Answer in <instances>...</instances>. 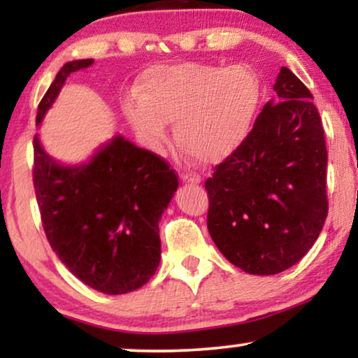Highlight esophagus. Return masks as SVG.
Returning a JSON list of instances; mask_svg holds the SVG:
<instances>
[{
    "label": "esophagus",
    "instance_id": "obj_1",
    "mask_svg": "<svg viewBox=\"0 0 358 358\" xmlns=\"http://www.w3.org/2000/svg\"><path fill=\"white\" fill-rule=\"evenodd\" d=\"M180 180H182L183 183H192V185H198L200 183V175L196 173H192V171H187V173H182L180 175Z\"/></svg>",
    "mask_w": 358,
    "mask_h": 358
}]
</instances>
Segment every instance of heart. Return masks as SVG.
<instances>
[{"label":"heart","instance_id":"heart-1","mask_svg":"<svg viewBox=\"0 0 358 358\" xmlns=\"http://www.w3.org/2000/svg\"><path fill=\"white\" fill-rule=\"evenodd\" d=\"M259 102L251 67L183 62L143 72L138 99L125 102V114L157 148L166 142V124L175 122L178 147L201 164H216L246 138Z\"/></svg>","mask_w":358,"mask_h":358}]
</instances>
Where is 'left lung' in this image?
<instances>
[{"mask_svg": "<svg viewBox=\"0 0 358 358\" xmlns=\"http://www.w3.org/2000/svg\"><path fill=\"white\" fill-rule=\"evenodd\" d=\"M248 137L206 180L208 231L231 264L271 275L299 262L327 218V148L310 90L287 67Z\"/></svg>", "mask_w": 358, "mask_h": 358, "instance_id": "1", "label": "left lung"}]
</instances>
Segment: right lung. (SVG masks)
Instances as JSON below:
<instances>
[{
    "instance_id": "add662e5",
    "label": "right lung",
    "mask_w": 358,
    "mask_h": 358,
    "mask_svg": "<svg viewBox=\"0 0 358 358\" xmlns=\"http://www.w3.org/2000/svg\"><path fill=\"white\" fill-rule=\"evenodd\" d=\"M92 59L66 62L41 99L36 124L67 76ZM33 182L44 233L76 278L103 294L142 287L160 264L158 221L178 188L175 170L157 153L117 135L87 164L64 166L34 135Z\"/></svg>"
}]
</instances>
